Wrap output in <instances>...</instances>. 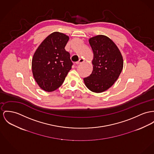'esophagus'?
<instances>
[{
    "label": "esophagus",
    "instance_id": "34e87169",
    "mask_svg": "<svg viewBox=\"0 0 154 154\" xmlns=\"http://www.w3.org/2000/svg\"><path fill=\"white\" fill-rule=\"evenodd\" d=\"M84 62V60L83 59H80L79 61L78 62H76V64H77V65H79V64H80V63H81L82 62Z\"/></svg>",
    "mask_w": 154,
    "mask_h": 154
}]
</instances>
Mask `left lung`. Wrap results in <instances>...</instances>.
Here are the masks:
<instances>
[{"label":"left lung","mask_w":154,"mask_h":154,"mask_svg":"<svg viewBox=\"0 0 154 154\" xmlns=\"http://www.w3.org/2000/svg\"><path fill=\"white\" fill-rule=\"evenodd\" d=\"M89 42L93 52V71L83 79L84 83L93 92H103L119 77L123 69V56L115 43L106 35L93 37Z\"/></svg>","instance_id":"left-lung-1"}]
</instances>
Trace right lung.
Instances as JSON below:
<instances>
[{"mask_svg": "<svg viewBox=\"0 0 154 154\" xmlns=\"http://www.w3.org/2000/svg\"><path fill=\"white\" fill-rule=\"evenodd\" d=\"M68 35L55 31L47 37L34 54L32 72L41 89L52 92L61 86L71 69L70 54L65 50Z\"/></svg>", "mask_w": 154, "mask_h": 154, "instance_id": "obj_1", "label": "right lung"}]
</instances>
